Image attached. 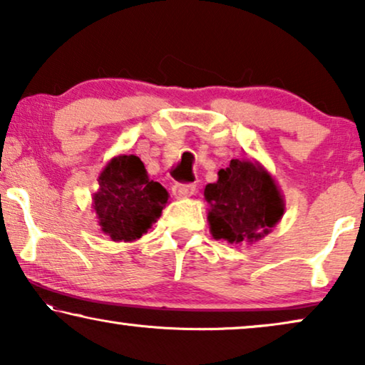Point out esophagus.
I'll use <instances>...</instances> for the list:
<instances>
[{
    "label": "esophagus",
    "instance_id": "1",
    "mask_svg": "<svg viewBox=\"0 0 365 365\" xmlns=\"http://www.w3.org/2000/svg\"><path fill=\"white\" fill-rule=\"evenodd\" d=\"M195 192V184H184V182H176L173 186V195L178 199L191 197Z\"/></svg>",
    "mask_w": 365,
    "mask_h": 365
}]
</instances>
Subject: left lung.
Here are the masks:
<instances>
[{
  "label": "left lung",
  "mask_w": 365,
  "mask_h": 365,
  "mask_svg": "<svg viewBox=\"0 0 365 365\" xmlns=\"http://www.w3.org/2000/svg\"><path fill=\"white\" fill-rule=\"evenodd\" d=\"M204 197L210 205V234L229 244L262 239L284 212L273 178L252 161L232 160L217 181L205 186Z\"/></svg>",
  "instance_id": "left-lung-1"
}]
</instances>
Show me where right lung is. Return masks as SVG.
I'll return each instance as SVG.
<instances>
[{
    "label": "right lung",
    "mask_w": 365,
    "mask_h": 365,
    "mask_svg": "<svg viewBox=\"0 0 365 365\" xmlns=\"http://www.w3.org/2000/svg\"><path fill=\"white\" fill-rule=\"evenodd\" d=\"M168 197L160 182L148 179L138 156L121 155L100 173L93 209L105 235L113 242H133L160 219Z\"/></svg>",
    "instance_id": "right-lung-1"
}]
</instances>
